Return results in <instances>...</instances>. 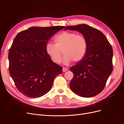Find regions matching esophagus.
Here are the masks:
<instances>
[{
	"mask_svg": "<svg viewBox=\"0 0 124 124\" xmlns=\"http://www.w3.org/2000/svg\"><path fill=\"white\" fill-rule=\"evenodd\" d=\"M67 70H68V69H67V68H65V67H63V68H62V72H65Z\"/></svg>",
	"mask_w": 124,
	"mask_h": 124,
	"instance_id": "obj_1",
	"label": "esophagus"
}]
</instances>
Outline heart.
<instances>
[{"label": "heart", "mask_w": 124, "mask_h": 124, "mask_svg": "<svg viewBox=\"0 0 124 124\" xmlns=\"http://www.w3.org/2000/svg\"><path fill=\"white\" fill-rule=\"evenodd\" d=\"M55 44L47 42L46 46V53L56 63L61 62L62 52L64 54L62 62L68 65L72 61H81L86 54L87 43L85 37L70 31H62L56 36Z\"/></svg>", "instance_id": "b5f03b06"}]
</instances>
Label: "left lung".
Segmentation results:
<instances>
[{
	"mask_svg": "<svg viewBox=\"0 0 124 124\" xmlns=\"http://www.w3.org/2000/svg\"><path fill=\"white\" fill-rule=\"evenodd\" d=\"M66 29L80 32L87 43L84 57L70 68L73 73L70 89L80 97L95 96L103 89L113 70L112 46L102 32L88 25L67 26Z\"/></svg>",
	"mask_w": 124,
	"mask_h": 124,
	"instance_id": "obj_1",
	"label": "left lung"
}]
</instances>
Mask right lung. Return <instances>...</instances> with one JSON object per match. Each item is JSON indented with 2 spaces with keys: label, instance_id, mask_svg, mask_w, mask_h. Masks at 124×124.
Returning <instances> with one entry per match:
<instances>
[{
  "label": "right lung",
  "instance_id": "add662e5",
  "mask_svg": "<svg viewBox=\"0 0 124 124\" xmlns=\"http://www.w3.org/2000/svg\"><path fill=\"white\" fill-rule=\"evenodd\" d=\"M65 26L31 27L15 37L9 51V72L21 93L39 98L51 88L55 78L62 73V67L52 61L46 44Z\"/></svg>",
  "mask_w": 124,
  "mask_h": 124
}]
</instances>
